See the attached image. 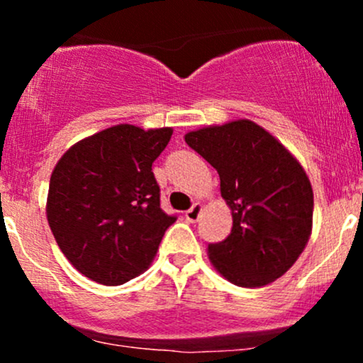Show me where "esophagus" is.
<instances>
[{
	"label": "esophagus",
	"instance_id": "esophagus-1",
	"mask_svg": "<svg viewBox=\"0 0 363 363\" xmlns=\"http://www.w3.org/2000/svg\"><path fill=\"white\" fill-rule=\"evenodd\" d=\"M201 211H203V206H201V203H194L193 206L189 208V210L186 211V220L187 222H191V223H194V222H198L199 220V215H201Z\"/></svg>",
	"mask_w": 363,
	"mask_h": 363
}]
</instances>
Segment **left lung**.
Masks as SVG:
<instances>
[{"label": "left lung", "instance_id": "left-lung-1", "mask_svg": "<svg viewBox=\"0 0 363 363\" xmlns=\"http://www.w3.org/2000/svg\"><path fill=\"white\" fill-rule=\"evenodd\" d=\"M186 143L220 176L232 210L230 235L208 244L220 273L239 286H262L298 259L312 230L314 194L306 172L266 129L249 119L191 131Z\"/></svg>", "mask_w": 363, "mask_h": 363}]
</instances>
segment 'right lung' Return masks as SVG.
<instances>
[{"instance_id":"right-lung-1","label":"right lung","mask_w":363,"mask_h":363,"mask_svg":"<svg viewBox=\"0 0 363 363\" xmlns=\"http://www.w3.org/2000/svg\"><path fill=\"white\" fill-rule=\"evenodd\" d=\"M172 129L119 124L73 145L52 170L48 222L74 268L102 285H123L155 257L176 222L160 208L152 164Z\"/></svg>"}]
</instances>
